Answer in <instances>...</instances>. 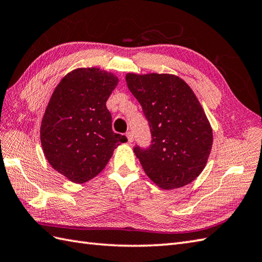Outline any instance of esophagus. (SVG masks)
Masks as SVG:
<instances>
[{
    "label": "esophagus",
    "mask_w": 262,
    "mask_h": 262,
    "mask_svg": "<svg viewBox=\"0 0 262 262\" xmlns=\"http://www.w3.org/2000/svg\"><path fill=\"white\" fill-rule=\"evenodd\" d=\"M126 137H127V141H128V143H132L134 141V137H133V134L130 132H127L126 133Z\"/></svg>",
    "instance_id": "1"
}]
</instances>
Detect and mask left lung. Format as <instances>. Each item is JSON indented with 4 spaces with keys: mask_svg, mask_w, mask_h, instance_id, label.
Returning a JSON list of instances; mask_svg holds the SVG:
<instances>
[{
    "mask_svg": "<svg viewBox=\"0 0 262 262\" xmlns=\"http://www.w3.org/2000/svg\"><path fill=\"white\" fill-rule=\"evenodd\" d=\"M126 82L150 128L148 147H134L145 173L164 190L191 183L203 171L213 142L196 96L174 75L127 74Z\"/></svg>",
    "mask_w": 262,
    "mask_h": 262,
    "instance_id": "obj_1",
    "label": "left lung"
}]
</instances>
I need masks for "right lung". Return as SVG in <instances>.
<instances>
[{
	"mask_svg": "<svg viewBox=\"0 0 262 262\" xmlns=\"http://www.w3.org/2000/svg\"><path fill=\"white\" fill-rule=\"evenodd\" d=\"M118 83L113 74L80 68L62 78L49 101L40 129L50 165L74 183L99 174L114 149L127 141L112 129L106 101Z\"/></svg>",
	"mask_w": 262,
	"mask_h": 262,
	"instance_id": "obj_1",
	"label": "right lung"
}]
</instances>
